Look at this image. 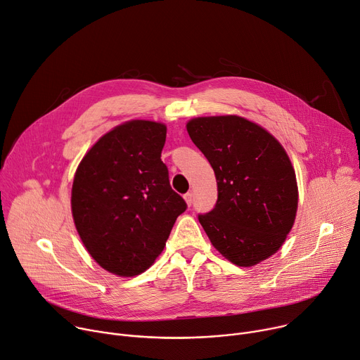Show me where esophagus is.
<instances>
[{
	"label": "esophagus",
	"mask_w": 360,
	"mask_h": 360,
	"mask_svg": "<svg viewBox=\"0 0 360 360\" xmlns=\"http://www.w3.org/2000/svg\"><path fill=\"white\" fill-rule=\"evenodd\" d=\"M184 200H185V202H186L188 205H191V204H192V200H193V195H192V192L185 193V195H184Z\"/></svg>",
	"instance_id": "1"
}]
</instances>
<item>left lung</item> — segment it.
I'll use <instances>...</instances> for the list:
<instances>
[{
    "label": "left lung",
    "instance_id": "left-lung-1",
    "mask_svg": "<svg viewBox=\"0 0 360 360\" xmlns=\"http://www.w3.org/2000/svg\"><path fill=\"white\" fill-rule=\"evenodd\" d=\"M186 130L217 178L215 208L198 217L214 248L238 267L276 254L299 205L296 172L283 145L237 115L193 117Z\"/></svg>",
    "mask_w": 360,
    "mask_h": 360
}]
</instances>
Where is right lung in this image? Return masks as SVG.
<instances>
[{"label": "right lung", "instance_id": "add662e5", "mask_svg": "<svg viewBox=\"0 0 360 360\" xmlns=\"http://www.w3.org/2000/svg\"><path fill=\"white\" fill-rule=\"evenodd\" d=\"M165 139V123L127 120L97 141L76 169V230L90 257L115 276L148 270L186 210L160 160Z\"/></svg>", "mask_w": 360, "mask_h": 360}]
</instances>
